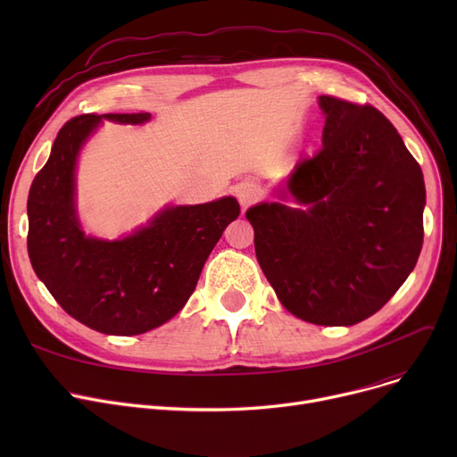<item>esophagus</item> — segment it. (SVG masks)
<instances>
[{
	"label": "esophagus",
	"mask_w": 457,
	"mask_h": 457,
	"mask_svg": "<svg viewBox=\"0 0 457 457\" xmlns=\"http://www.w3.org/2000/svg\"><path fill=\"white\" fill-rule=\"evenodd\" d=\"M259 195H261V192H259L257 185H253L252 181L238 183L235 187V196H237V200H238V204H241L243 209H246L252 204H255L259 200Z\"/></svg>",
	"instance_id": "esophagus-1"
}]
</instances>
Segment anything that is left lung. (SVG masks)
I'll use <instances>...</instances> for the list:
<instances>
[{"label":"left lung","instance_id":"1","mask_svg":"<svg viewBox=\"0 0 457 457\" xmlns=\"http://www.w3.org/2000/svg\"><path fill=\"white\" fill-rule=\"evenodd\" d=\"M322 148L303 157L279 202L246 211L259 265L287 311L319 326L372 317L411 274L426 204L419 162L372 105L320 96Z\"/></svg>","mask_w":457,"mask_h":457}]
</instances>
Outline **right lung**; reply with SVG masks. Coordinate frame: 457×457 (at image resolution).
<instances>
[{"instance_id": "add662e5", "label": "right lung", "mask_w": 457, "mask_h": 457, "mask_svg": "<svg viewBox=\"0 0 457 457\" xmlns=\"http://www.w3.org/2000/svg\"><path fill=\"white\" fill-rule=\"evenodd\" d=\"M102 118L142 124L150 112H88L61 128L29 188L28 252L33 270L70 317L100 333L138 335L179 313L241 207L231 196L168 207L122 241L85 237L74 207L76 157Z\"/></svg>"}]
</instances>
